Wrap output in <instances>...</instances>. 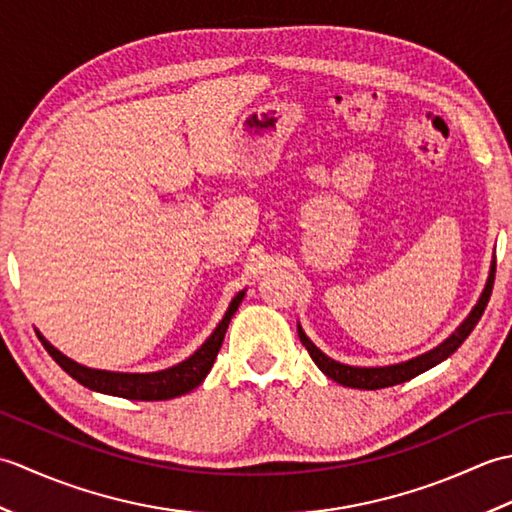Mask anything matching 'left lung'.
<instances>
[{
	"label": "left lung",
	"mask_w": 512,
	"mask_h": 512,
	"mask_svg": "<svg viewBox=\"0 0 512 512\" xmlns=\"http://www.w3.org/2000/svg\"><path fill=\"white\" fill-rule=\"evenodd\" d=\"M493 281H495V259L491 262V270H488V279H486L482 295H480V299H477L473 310L469 312V317H466L458 325V328H455V332H451L440 345L433 347V350L424 352L416 358H409V361H402V363L383 365V367L345 365V363L334 361V358H330L325 352H321L319 347L308 339V334L303 332L299 323H297V332H299L301 343L306 345V350L310 352L312 361L317 363L321 372L328 378H332L334 383H339L343 387H352V389H383V387H391V385H400V383H405V380H411L413 376H418L422 372H427V369L440 365L442 361H447V358L455 350H458V347L466 341V336L473 332L477 321L482 319L486 303H488V299H491Z\"/></svg>",
	"instance_id": "left-lung-1"
}]
</instances>
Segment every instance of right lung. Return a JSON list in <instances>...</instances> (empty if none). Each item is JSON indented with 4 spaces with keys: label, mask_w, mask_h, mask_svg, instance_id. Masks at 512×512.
Masks as SVG:
<instances>
[{
    "label": "right lung",
    "mask_w": 512,
    "mask_h": 512,
    "mask_svg": "<svg viewBox=\"0 0 512 512\" xmlns=\"http://www.w3.org/2000/svg\"><path fill=\"white\" fill-rule=\"evenodd\" d=\"M244 295L246 290L237 292L231 301V306H228V310L224 312L222 321L217 323V328L211 332L209 339L198 347V350H195L189 358H184L182 363L160 369V372L138 374V372H110V369H94V367L76 363L63 352H59L50 341L43 339L41 332H39V339L43 347L48 350V354L63 367V372H68L76 383H81L83 387L99 391V394L118 396L127 400H169V398L189 394V391L202 385L206 374L211 372L217 352H220L222 347L224 334L228 330V323H231L233 314L237 312Z\"/></svg>",
    "instance_id": "add662e5"
}]
</instances>
